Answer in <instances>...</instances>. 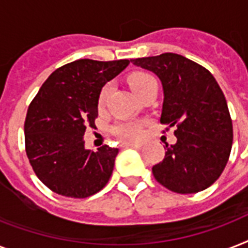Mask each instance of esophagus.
<instances>
[{"label":"esophagus","instance_id":"1","mask_svg":"<svg viewBox=\"0 0 248 248\" xmlns=\"http://www.w3.org/2000/svg\"><path fill=\"white\" fill-rule=\"evenodd\" d=\"M122 147H124V148H140V147H141V144H139V143H124V144H122Z\"/></svg>","mask_w":248,"mask_h":248}]
</instances>
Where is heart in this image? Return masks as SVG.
<instances>
[{"label": "heart", "mask_w": 248, "mask_h": 248, "mask_svg": "<svg viewBox=\"0 0 248 248\" xmlns=\"http://www.w3.org/2000/svg\"><path fill=\"white\" fill-rule=\"evenodd\" d=\"M128 85L132 91L140 96L144 91L157 86V81L152 75L147 72H135L128 76ZM109 93V85H105L99 95V105L104 104L107 95ZM112 132L121 140H136L139 139L143 132V124L138 121H121L112 127Z\"/></svg>", "instance_id": "obj_1"}]
</instances>
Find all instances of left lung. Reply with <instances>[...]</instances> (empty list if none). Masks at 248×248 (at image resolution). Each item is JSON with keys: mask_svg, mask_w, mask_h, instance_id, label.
I'll return each mask as SVG.
<instances>
[{"mask_svg": "<svg viewBox=\"0 0 248 248\" xmlns=\"http://www.w3.org/2000/svg\"><path fill=\"white\" fill-rule=\"evenodd\" d=\"M152 71L163 86L161 124L175 127L176 144H166L165 158L152 167L155 180L171 192L198 193L225 169L233 143L227 100L214 76L185 56L165 52L132 59Z\"/></svg>", "mask_w": 248, "mask_h": 248, "instance_id": "8db88e82", "label": "left lung"}]
</instances>
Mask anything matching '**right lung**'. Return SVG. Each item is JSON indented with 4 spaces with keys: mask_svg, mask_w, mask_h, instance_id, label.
<instances>
[{
    "mask_svg": "<svg viewBox=\"0 0 248 248\" xmlns=\"http://www.w3.org/2000/svg\"><path fill=\"white\" fill-rule=\"evenodd\" d=\"M130 60L79 59L52 72L28 107L25 152L37 177L52 192L86 198L104 188L113 172L117 148L85 149L83 134L97 118L101 87Z\"/></svg>",
    "mask_w": 248,
    "mask_h": 248,
    "instance_id": "add662e5",
    "label": "right lung"
}]
</instances>
